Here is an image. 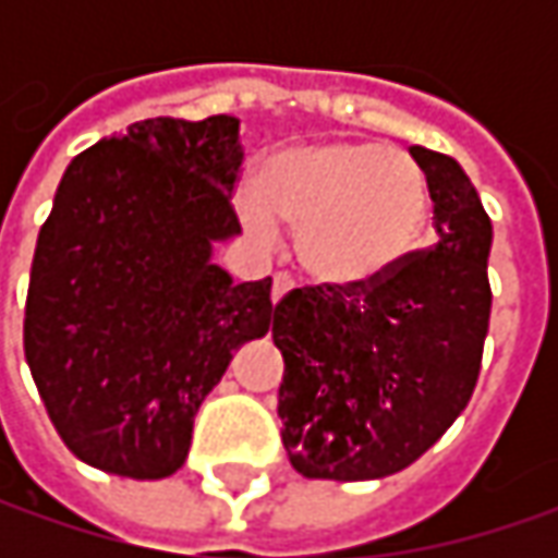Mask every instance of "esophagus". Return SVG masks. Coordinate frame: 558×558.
<instances>
[{
    "mask_svg": "<svg viewBox=\"0 0 558 558\" xmlns=\"http://www.w3.org/2000/svg\"><path fill=\"white\" fill-rule=\"evenodd\" d=\"M291 286H294V282H291L289 272H276V276H272V294H269V298H272V304H279V301H282V298L291 291Z\"/></svg>",
    "mask_w": 558,
    "mask_h": 558,
    "instance_id": "obj_1",
    "label": "esophagus"
}]
</instances>
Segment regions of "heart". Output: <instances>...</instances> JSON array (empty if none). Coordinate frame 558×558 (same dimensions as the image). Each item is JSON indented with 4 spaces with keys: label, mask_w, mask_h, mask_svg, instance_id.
<instances>
[{
    "label": "heart",
    "mask_w": 558,
    "mask_h": 558,
    "mask_svg": "<svg viewBox=\"0 0 558 558\" xmlns=\"http://www.w3.org/2000/svg\"><path fill=\"white\" fill-rule=\"evenodd\" d=\"M428 204L425 170L407 151L323 140L269 151L242 217L260 235L272 220L294 226L298 257L313 279L363 286L416 247Z\"/></svg>",
    "instance_id": "1"
}]
</instances>
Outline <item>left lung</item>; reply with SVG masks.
Returning a JSON list of instances; mask_svg holds the SVG:
<instances>
[{
    "label": "left lung",
    "mask_w": 558,
    "mask_h": 558,
    "mask_svg": "<svg viewBox=\"0 0 558 558\" xmlns=\"http://www.w3.org/2000/svg\"><path fill=\"white\" fill-rule=\"evenodd\" d=\"M435 202V245L363 286L289 291L282 444L304 478L373 482L416 462L475 391L490 319V217L460 163L413 145Z\"/></svg>",
    "instance_id": "obj_1"
}]
</instances>
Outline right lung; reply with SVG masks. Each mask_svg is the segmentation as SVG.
<instances>
[{
  "mask_svg": "<svg viewBox=\"0 0 558 558\" xmlns=\"http://www.w3.org/2000/svg\"><path fill=\"white\" fill-rule=\"evenodd\" d=\"M239 118H155L68 163L39 229L24 354L68 450L158 482L183 469L202 400L272 326V279L235 286Z\"/></svg>",
  "mask_w": 558,
  "mask_h": 558,
  "instance_id": "obj_1",
  "label": "right lung"
}]
</instances>
